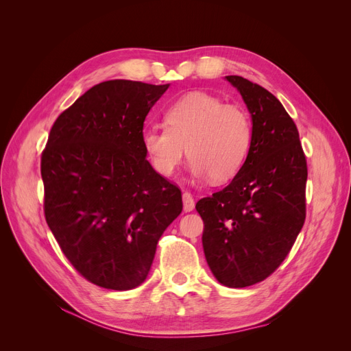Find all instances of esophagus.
Segmentation results:
<instances>
[{"label": "esophagus", "instance_id": "esophagus-1", "mask_svg": "<svg viewBox=\"0 0 351 351\" xmlns=\"http://www.w3.org/2000/svg\"><path fill=\"white\" fill-rule=\"evenodd\" d=\"M183 209L184 212H192L195 209V199L189 192L183 193Z\"/></svg>", "mask_w": 351, "mask_h": 351}]
</instances>
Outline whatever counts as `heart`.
<instances>
[{"instance_id": "heart-1", "label": "heart", "mask_w": 351, "mask_h": 351, "mask_svg": "<svg viewBox=\"0 0 351 351\" xmlns=\"http://www.w3.org/2000/svg\"><path fill=\"white\" fill-rule=\"evenodd\" d=\"M165 127L142 133L143 151L161 176H173L184 154L195 177L224 183L246 164L253 142L249 111L206 92H192L168 105Z\"/></svg>"}]
</instances>
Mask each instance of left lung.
<instances>
[{
  "label": "left lung",
  "mask_w": 351,
  "mask_h": 351,
  "mask_svg": "<svg viewBox=\"0 0 351 351\" xmlns=\"http://www.w3.org/2000/svg\"><path fill=\"white\" fill-rule=\"evenodd\" d=\"M246 102L253 142L232 182L200 199L205 258L215 278L243 289L268 278L290 253L306 218L307 164L299 130L271 92L226 77Z\"/></svg>",
  "instance_id": "8db88e82"
}]
</instances>
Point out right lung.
<instances>
[{"mask_svg": "<svg viewBox=\"0 0 351 351\" xmlns=\"http://www.w3.org/2000/svg\"><path fill=\"white\" fill-rule=\"evenodd\" d=\"M168 86L95 84L58 115L40 156L47 224L74 269L104 289L141 285L182 214V190L142 146L146 115Z\"/></svg>", "mask_w": 351, "mask_h": 351, "instance_id": "1", "label": "right lung"}]
</instances>
